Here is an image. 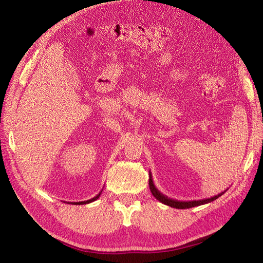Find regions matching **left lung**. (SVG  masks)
<instances>
[{
    "instance_id": "8db88e82",
    "label": "left lung",
    "mask_w": 263,
    "mask_h": 263,
    "mask_svg": "<svg viewBox=\"0 0 263 263\" xmlns=\"http://www.w3.org/2000/svg\"><path fill=\"white\" fill-rule=\"evenodd\" d=\"M149 187L151 193L153 195L157 198L159 202H161L164 205H168L170 208L173 209H179V210H185V209H191V208H195V206H200V205H204V204H208L211 203L213 201L216 200L219 196H221L224 194L226 191L224 192H221L217 195L209 197V198H203V200H194V201H178V200H173V198H170L168 196L163 195L160 191H159L156 185L154 184V181H153V176H151V172L149 171Z\"/></svg>"
}]
</instances>
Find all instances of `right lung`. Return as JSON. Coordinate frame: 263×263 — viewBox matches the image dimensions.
<instances>
[{
    "mask_svg": "<svg viewBox=\"0 0 263 263\" xmlns=\"http://www.w3.org/2000/svg\"><path fill=\"white\" fill-rule=\"evenodd\" d=\"M103 191V190H102ZM102 191L101 192L97 195V196H94L93 198H91V200H87V201H83V202H71L72 204H74V205H83V204H89V203H91V202H94V201H97L98 198L100 197V195H101V193H102Z\"/></svg>",
    "mask_w": 263,
    "mask_h": 263,
    "instance_id": "right-lung-1",
    "label": "right lung"
}]
</instances>
